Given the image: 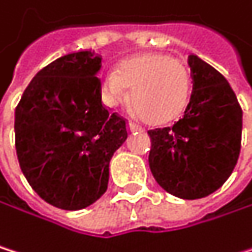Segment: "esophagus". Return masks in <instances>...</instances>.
<instances>
[{
	"label": "esophagus",
	"instance_id": "esophagus-1",
	"mask_svg": "<svg viewBox=\"0 0 252 252\" xmlns=\"http://www.w3.org/2000/svg\"><path fill=\"white\" fill-rule=\"evenodd\" d=\"M128 130H130L131 133H134V131H143V128L139 127V125H136L134 122H128Z\"/></svg>",
	"mask_w": 252,
	"mask_h": 252
}]
</instances>
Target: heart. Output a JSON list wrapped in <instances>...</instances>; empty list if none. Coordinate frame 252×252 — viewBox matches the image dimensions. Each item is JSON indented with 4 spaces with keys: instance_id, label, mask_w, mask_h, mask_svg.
<instances>
[{
    "instance_id": "heart-1",
    "label": "heart",
    "mask_w": 252,
    "mask_h": 252,
    "mask_svg": "<svg viewBox=\"0 0 252 252\" xmlns=\"http://www.w3.org/2000/svg\"><path fill=\"white\" fill-rule=\"evenodd\" d=\"M151 124H166L182 115L191 95V77L187 67L163 52H146L122 60L115 73L100 80L104 106L116 109L128 101Z\"/></svg>"
}]
</instances>
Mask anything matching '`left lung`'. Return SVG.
Masks as SVG:
<instances>
[{"label":"left lung","instance_id":"1","mask_svg":"<svg viewBox=\"0 0 252 252\" xmlns=\"http://www.w3.org/2000/svg\"><path fill=\"white\" fill-rule=\"evenodd\" d=\"M192 93L173 127L148 131L149 167L158 185L179 199L217 191L235 169L242 137V109L225 77L197 55L188 57Z\"/></svg>","mask_w":252,"mask_h":252}]
</instances>
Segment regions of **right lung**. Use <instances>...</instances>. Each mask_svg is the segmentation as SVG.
I'll return each mask as SVG.
<instances>
[{"label": "right lung", "mask_w": 252, "mask_h": 252, "mask_svg": "<svg viewBox=\"0 0 252 252\" xmlns=\"http://www.w3.org/2000/svg\"><path fill=\"white\" fill-rule=\"evenodd\" d=\"M101 57L79 50L40 70L16 107L19 166L49 205L79 211L106 192L113 154L128 137L125 119L101 103Z\"/></svg>", "instance_id": "add662e5"}]
</instances>
